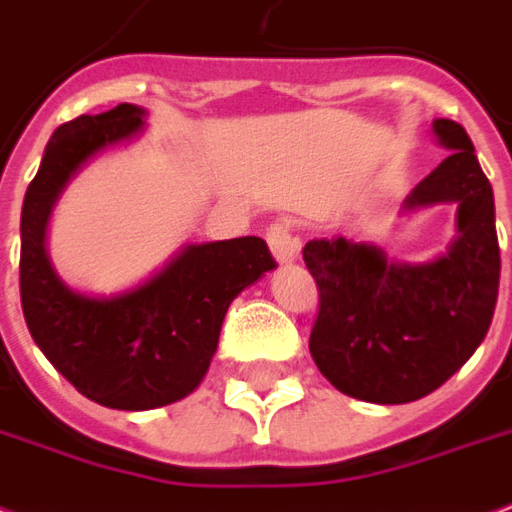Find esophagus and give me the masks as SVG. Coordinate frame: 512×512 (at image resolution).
Instances as JSON below:
<instances>
[{
    "mask_svg": "<svg viewBox=\"0 0 512 512\" xmlns=\"http://www.w3.org/2000/svg\"><path fill=\"white\" fill-rule=\"evenodd\" d=\"M266 241L271 246V255L279 263H293L298 252H301V241L293 233V222L290 219H276L274 225L268 227Z\"/></svg>",
    "mask_w": 512,
    "mask_h": 512,
    "instance_id": "34e87169",
    "label": "esophagus"
}]
</instances>
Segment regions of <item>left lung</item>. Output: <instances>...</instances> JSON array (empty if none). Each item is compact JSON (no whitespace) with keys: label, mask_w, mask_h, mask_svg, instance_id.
Segmentation results:
<instances>
[{"label":"left lung","mask_w":512,"mask_h":512,"mask_svg":"<svg viewBox=\"0 0 512 512\" xmlns=\"http://www.w3.org/2000/svg\"><path fill=\"white\" fill-rule=\"evenodd\" d=\"M450 157L404 208L456 203L458 238L434 263H388L377 246L320 238L304 246L320 304L309 352L333 388L374 404L423 399L469 361L488 333L499 293L494 192L467 130L434 121Z\"/></svg>","instance_id":"obj_1"}]
</instances>
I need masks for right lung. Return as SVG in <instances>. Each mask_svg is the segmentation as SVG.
I'll list each match as a JSON object with an SVG mask.
<instances>
[{"label": "right lung", "mask_w": 512, "mask_h": 512, "mask_svg": "<svg viewBox=\"0 0 512 512\" xmlns=\"http://www.w3.org/2000/svg\"><path fill=\"white\" fill-rule=\"evenodd\" d=\"M143 111L121 102L54 132L21 211V306L29 333L64 380L111 410H154L206 377L230 301L276 268L263 238L192 244L132 293L86 298L59 282L45 225L59 192L92 154L130 138Z\"/></svg>", "instance_id": "add662e5"}]
</instances>
